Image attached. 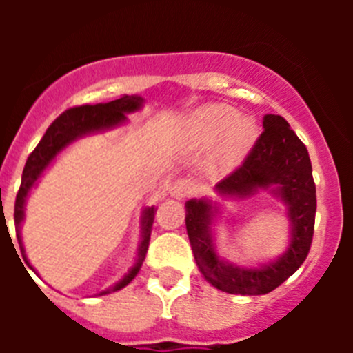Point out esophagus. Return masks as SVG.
I'll list each match as a JSON object with an SVG mask.
<instances>
[{
	"mask_svg": "<svg viewBox=\"0 0 353 353\" xmlns=\"http://www.w3.org/2000/svg\"><path fill=\"white\" fill-rule=\"evenodd\" d=\"M192 191H194V189H192V183L187 182V180H176L170 189L171 196L176 199L189 198V196L192 194Z\"/></svg>",
	"mask_w": 353,
	"mask_h": 353,
	"instance_id": "obj_1",
	"label": "esophagus"
}]
</instances>
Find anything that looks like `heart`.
<instances>
[{"label": "heart", "instance_id": "obj_1", "mask_svg": "<svg viewBox=\"0 0 353 353\" xmlns=\"http://www.w3.org/2000/svg\"><path fill=\"white\" fill-rule=\"evenodd\" d=\"M258 138V127L249 117L224 104H208L196 109L185 123V145L189 150L208 146V170L214 174H226L248 157Z\"/></svg>", "mask_w": 353, "mask_h": 353}]
</instances>
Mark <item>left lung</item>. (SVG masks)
Instances as JSON below:
<instances>
[{
	"label": "left lung",
	"mask_w": 353,
	"mask_h": 353,
	"mask_svg": "<svg viewBox=\"0 0 353 353\" xmlns=\"http://www.w3.org/2000/svg\"><path fill=\"white\" fill-rule=\"evenodd\" d=\"M269 191L286 208L288 248L276 260L244 267L217 252L214 226L223 217L217 199L199 198L185 203V226L199 272L221 292L263 295L285 283L304 263L311 248L316 214V187L307 148L279 114L263 118V132L244 164L215 185L223 199H242Z\"/></svg>",
	"instance_id": "left-lung-1"
}]
</instances>
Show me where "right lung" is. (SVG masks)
<instances>
[{
    "instance_id": "add662e5",
    "label": "right lung",
    "mask_w": 353,
    "mask_h": 353,
    "mask_svg": "<svg viewBox=\"0 0 353 353\" xmlns=\"http://www.w3.org/2000/svg\"><path fill=\"white\" fill-rule=\"evenodd\" d=\"M145 104V99L139 95H123L117 101L105 102V104H93V105H79V108H72L65 111L63 114L56 118L52 121L49 129L46 130L43 138L37 145V148L31 152L28 157L26 166L23 171V180H21V189L15 198V233H17L19 248L24 252V261L30 265L26 258V251L23 245V236H21V226L24 221V208H26V199L30 196L31 189L37 187L39 179L43 174V171L48 170L58 155L72 145L77 139L90 136V134L97 132H108L117 127L125 125L127 114L136 113ZM157 208L146 207L141 214V239H139L138 254H136V261L129 269V272L121 277L120 281L114 283L113 286L102 290L97 295H108L111 292H118V290L125 288L134 277L138 276L139 269H141L143 261H145L146 251H148L150 244V233H152V224H154V215ZM31 267V265H30ZM31 270L35 272V269L31 267Z\"/></svg>"
}]
</instances>
